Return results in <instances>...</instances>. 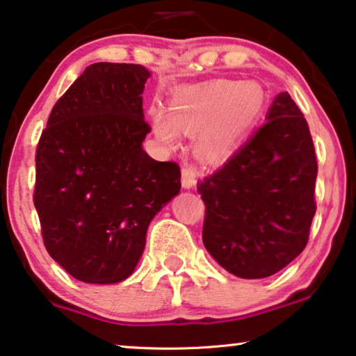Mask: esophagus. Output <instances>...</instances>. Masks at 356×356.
<instances>
[{"instance_id":"1","label":"esophagus","mask_w":356,"mask_h":356,"mask_svg":"<svg viewBox=\"0 0 356 356\" xmlns=\"http://www.w3.org/2000/svg\"><path fill=\"white\" fill-rule=\"evenodd\" d=\"M197 181V167L194 163H184L181 168V184L183 188L196 186Z\"/></svg>"}]
</instances>
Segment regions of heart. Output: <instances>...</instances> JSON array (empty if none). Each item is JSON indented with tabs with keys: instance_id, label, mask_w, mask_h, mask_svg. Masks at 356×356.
Masks as SVG:
<instances>
[{
	"instance_id": "obj_1",
	"label": "heart",
	"mask_w": 356,
	"mask_h": 356,
	"mask_svg": "<svg viewBox=\"0 0 356 356\" xmlns=\"http://www.w3.org/2000/svg\"><path fill=\"white\" fill-rule=\"evenodd\" d=\"M264 106V92L254 82L216 79L173 97L170 115L155 106V133L177 145L181 133L199 134V152L212 162L232 157L254 128Z\"/></svg>"
}]
</instances>
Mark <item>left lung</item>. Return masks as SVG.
<instances>
[{"label": "left lung", "mask_w": 356, "mask_h": 356, "mask_svg": "<svg viewBox=\"0 0 356 356\" xmlns=\"http://www.w3.org/2000/svg\"><path fill=\"white\" fill-rule=\"evenodd\" d=\"M316 175L309 126L289 92H282L266 124L197 183L206 206V250L241 279H264L284 269L308 245Z\"/></svg>", "instance_id": "obj_1"}]
</instances>
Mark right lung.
Listing matches in <instances>:
<instances>
[{"label":"right lung","instance_id":"right-lung-1","mask_svg":"<svg viewBox=\"0 0 356 356\" xmlns=\"http://www.w3.org/2000/svg\"><path fill=\"white\" fill-rule=\"evenodd\" d=\"M149 71L94 63L53 106L35 152L33 206L48 254L86 284L133 274L150 220L181 188L177 162L143 149Z\"/></svg>","mask_w":356,"mask_h":356}]
</instances>
